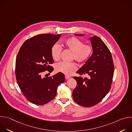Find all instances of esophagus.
<instances>
[{
  "label": "esophagus",
  "instance_id": "1",
  "mask_svg": "<svg viewBox=\"0 0 132 132\" xmlns=\"http://www.w3.org/2000/svg\"><path fill=\"white\" fill-rule=\"evenodd\" d=\"M71 78V77L70 76H65V79H66V80H67V79H70Z\"/></svg>",
  "mask_w": 132,
  "mask_h": 132
}]
</instances>
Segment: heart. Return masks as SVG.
<instances>
[{
	"label": "heart",
	"mask_w": 132,
	"mask_h": 132,
	"mask_svg": "<svg viewBox=\"0 0 132 132\" xmlns=\"http://www.w3.org/2000/svg\"><path fill=\"white\" fill-rule=\"evenodd\" d=\"M65 46L72 52V58L79 63H82L87 61L92 55L93 49L91 45H84V42L76 37H72L66 40L64 42ZM62 47L56 43L52 47L51 53L53 59L58 61L60 59ZM55 69L56 71L66 75H70L76 71L77 66L75 63H66L64 62L56 64Z\"/></svg>",
	"instance_id": "obj_1"
}]
</instances>
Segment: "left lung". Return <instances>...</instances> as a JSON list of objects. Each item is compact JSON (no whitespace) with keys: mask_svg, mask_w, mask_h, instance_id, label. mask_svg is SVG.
<instances>
[{"mask_svg":"<svg viewBox=\"0 0 132 132\" xmlns=\"http://www.w3.org/2000/svg\"><path fill=\"white\" fill-rule=\"evenodd\" d=\"M85 34L75 35L85 36ZM89 39L92 54L77 71V73L87 74L88 77H73L77 81L76 87L72 91L73 100L85 107L95 105L105 97L110 90L114 73L113 62L107 46L96 35Z\"/></svg>","mask_w":132,"mask_h":132,"instance_id":"left-lung-1","label":"left lung"}]
</instances>
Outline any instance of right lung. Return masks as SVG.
Masks as SVG:
<instances>
[{
    "label": "right lung",
    "mask_w": 132,
    "mask_h": 132,
    "mask_svg": "<svg viewBox=\"0 0 132 132\" xmlns=\"http://www.w3.org/2000/svg\"><path fill=\"white\" fill-rule=\"evenodd\" d=\"M61 34H42L26 41L17 55L15 76L23 95L30 102L43 105L55 97L58 86L65 80V75L58 72L53 77H42L45 70L53 71L52 47L59 40Z\"/></svg>",
    "instance_id": "1"
}]
</instances>
